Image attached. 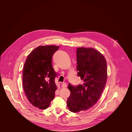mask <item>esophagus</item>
I'll use <instances>...</instances> for the list:
<instances>
[{
	"label": "esophagus",
	"mask_w": 132,
	"mask_h": 132,
	"mask_svg": "<svg viewBox=\"0 0 132 132\" xmlns=\"http://www.w3.org/2000/svg\"><path fill=\"white\" fill-rule=\"evenodd\" d=\"M62 87L63 88H65L67 87V84L66 82H64L63 84H62Z\"/></svg>",
	"instance_id": "1"
}]
</instances>
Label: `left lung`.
Segmentation results:
<instances>
[{
    "label": "left lung",
    "instance_id": "left-lung-1",
    "mask_svg": "<svg viewBox=\"0 0 132 132\" xmlns=\"http://www.w3.org/2000/svg\"><path fill=\"white\" fill-rule=\"evenodd\" d=\"M77 75L84 80L82 85L68 84L70 95L67 105L73 113L85 111L99 100L107 80V64L103 55L92 48L77 49Z\"/></svg>",
    "mask_w": 132,
    "mask_h": 132
}]
</instances>
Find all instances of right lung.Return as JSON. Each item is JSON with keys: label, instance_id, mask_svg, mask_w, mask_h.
Masks as SVG:
<instances>
[{"label": "right lung", "instance_id": "right-lung-1", "mask_svg": "<svg viewBox=\"0 0 132 132\" xmlns=\"http://www.w3.org/2000/svg\"><path fill=\"white\" fill-rule=\"evenodd\" d=\"M58 48L53 45L40 46L29 54L23 65V89L29 102L39 109H46L55 97L57 74L52 65V57Z\"/></svg>", "mask_w": 132, "mask_h": 132}]
</instances>
